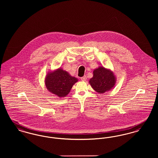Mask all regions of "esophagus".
Listing matches in <instances>:
<instances>
[{"instance_id":"esophagus-1","label":"esophagus","mask_w":158,"mask_h":158,"mask_svg":"<svg viewBox=\"0 0 158 158\" xmlns=\"http://www.w3.org/2000/svg\"><path fill=\"white\" fill-rule=\"evenodd\" d=\"M81 80L82 81H85V80H87V77H86V76H85V75H84L83 77H81Z\"/></svg>"}]
</instances>
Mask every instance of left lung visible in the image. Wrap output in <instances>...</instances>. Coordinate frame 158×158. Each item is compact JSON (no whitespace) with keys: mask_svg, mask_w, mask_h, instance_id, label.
<instances>
[{"mask_svg":"<svg viewBox=\"0 0 158 158\" xmlns=\"http://www.w3.org/2000/svg\"><path fill=\"white\" fill-rule=\"evenodd\" d=\"M89 83L94 90L99 94L104 93L113 89L116 82V76L110 69L103 66L96 68Z\"/></svg>","mask_w":158,"mask_h":158,"instance_id":"1","label":"left lung"}]
</instances>
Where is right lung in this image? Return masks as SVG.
I'll use <instances>...</instances> for the list:
<instances>
[{
  "instance_id": "1",
  "label": "right lung",
  "mask_w": 158,
  "mask_h": 158,
  "mask_svg": "<svg viewBox=\"0 0 158 158\" xmlns=\"http://www.w3.org/2000/svg\"><path fill=\"white\" fill-rule=\"evenodd\" d=\"M78 81L77 78L71 76L62 68H59L48 73L44 83L48 91L62 98L67 96Z\"/></svg>"
}]
</instances>
